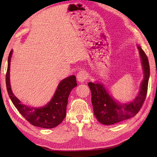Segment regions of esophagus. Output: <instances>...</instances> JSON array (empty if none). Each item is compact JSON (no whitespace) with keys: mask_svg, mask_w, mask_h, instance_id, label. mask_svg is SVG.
<instances>
[{"mask_svg":"<svg viewBox=\"0 0 157 157\" xmlns=\"http://www.w3.org/2000/svg\"><path fill=\"white\" fill-rule=\"evenodd\" d=\"M87 73L85 72L83 70H80L79 71L77 75V80L80 82H83L87 78Z\"/></svg>","mask_w":157,"mask_h":157,"instance_id":"esophagus-1","label":"esophagus"}]
</instances>
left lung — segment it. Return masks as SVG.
<instances>
[{
	"label": "left lung",
	"instance_id": "left-lung-1",
	"mask_svg": "<svg viewBox=\"0 0 157 157\" xmlns=\"http://www.w3.org/2000/svg\"><path fill=\"white\" fill-rule=\"evenodd\" d=\"M144 72V79L140 85L138 94L131 102L121 103L115 100L104 86L99 82H88L91 90L94 113L98 121L105 125H111L134 117L139 112L145 99L148 88L150 68L148 58L137 44Z\"/></svg>",
	"mask_w": 157,
	"mask_h": 157
}]
</instances>
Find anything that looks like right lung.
<instances>
[{
    "label": "right lung",
    "instance_id": "obj_1",
    "mask_svg": "<svg viewBox=\"0 0 157 157\" xmlns=\"http://www.w3.org/2000/svg\"><path fill=\"white\" fill-rule=\"evenodd\" d=\"M13 50L10 52L8 59V68L6 75V84L8 96L18 111L25 119L35 126L43 128H53L63 121L66 116V108L68 98L75 87L77 86L75 75L63 79L51 100L43 107H34L27 106L21 103L12 92L10 80V61Z\"/></svg>",
    "mask_w": 157,
    "mask_h": 157
}]
</instances>
